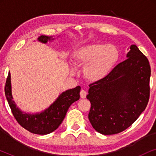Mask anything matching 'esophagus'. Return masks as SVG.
I'll list each match as a JSON object with an SVG mask.
<instances>
[{
    "label": "esophagus",
    "mask_w": 156,
    "mask_h": 156,
    "mask_svg": "<svg viewBox=\"0 0 156 156\" xmlns=\"http://www.w3.org/2000/svg\"><path fill=\"white\" fill-rule=\"evenodd\" d=\"M80 97L82 99H85L87 97V91L84 89H82L80 91Z\"/></svg>",
    "instance_id": "1"
}]
</instances>
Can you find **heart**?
Segmentation results:
<instances>
[{
    "label": "heart",
    "mask_w": 156,
    "mask_h": 156,
    "mask_svg": "<svg viewBox=\"0 0 156 156\" xmlns=\"http://www.w3.org/2000/svg\"><path fill=\"white\" fill-rule=\"evenodd\" d=\"M119 57L117 48L112 44H87L74 53L76 66H84L83 74L90 82L103 80L112 71Z\"/></svg>",
    "instance_id": "heart-1"
}]
</instances>
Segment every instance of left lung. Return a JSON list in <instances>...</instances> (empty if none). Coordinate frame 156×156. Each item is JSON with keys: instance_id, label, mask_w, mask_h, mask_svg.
<instances>
[{"instance_id": "8db88e82", "label": "left lung", "mask_w": 156, "mask_h": 156, "mask_svg": "<svg viewBox=\"0 0 156 156\" xmlns=\"http://www.w3.org/2000/svg\"><path fill=\"white\" fill-rule=\"evenodd\" d=\"M127 59L104 78L89 85V119L104 135L119 133L136 121L148 104L151 67L147 57L132 44Z\"/></svg>"}]
</instances>
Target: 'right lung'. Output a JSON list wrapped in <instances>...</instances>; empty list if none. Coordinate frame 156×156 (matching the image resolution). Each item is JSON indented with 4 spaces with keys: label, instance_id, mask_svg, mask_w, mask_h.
<instances>
[{
    "label": "right lung",
    "instance_id": "obj_1",
    "mask_svg": "<svg viewBox=\"0 0 156 156\" xmlns=\"http://www.w3.org/2000/svg\"><path fill=\"white\" fill-rule=\"evenodd\" d=\"M59 37V36H58ZM52 36L40 35L37 41L47 43L54 40ZM80 86L64 91L48 108L41 112L30 114L21 111L12 99L10 73H8L5 86V97L12 114L19 124L27 131L39 135H46L55 131L65 119L67 110L72 103L80 99Z\"/></svg>",
    "mask_w": 156,
    "mask_h": 156
}]
</instances>
